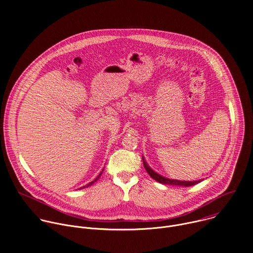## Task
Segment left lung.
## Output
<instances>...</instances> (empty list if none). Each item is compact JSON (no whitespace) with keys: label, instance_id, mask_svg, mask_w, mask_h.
<instances>
[{"label":"left lung","instance_id":"8db88e82","mask_svg":"<svg viewBox=\"0 0 253 253\" xmlns=\"http://www.w3.org/2000/svg\"><path fill=\"white\" fill-rule=\"evenodd\" d=\"M142 160H143V165H144V168L146 169L147 173L153 178L155 179L156 181H158L159 183H162V184H166V185H177V186H185V187H188V186H192V185H195V184H198L199 182H201L203 179L201 180H196V181H180V180H175V179H169V178H166V177H163L162 175L158 174L157 172H155L153 169H151L149 167V165L147 164V162L145 161V159H144V157L142 156Z\"/></svg>","mask_w":253,"mask_h":253}]
</instances>
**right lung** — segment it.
Masks as SVG:
<instances>
[{"instance_id":"add662e5","label":"right lung","mask_w":253,"mask_h":253,"mask_svg":"<svg viewBox=\"0 0 253 253\" xmlns=\"http://www.w3.org/2000/svg\"><path fill=\"white\" fill-rule=\"evenodd\" d=\"M103 171H104V169H103V170H102V171H101V172H100V174H99V175H98V176H97V177H96V178H95V179H94V180H93V181H91V182H90V183H88V184H87V185H85V186H83V187H81V188H79V189H82V188H85V187H89V186H91V185H92V184H94V183H95V182H96V181H97V180H98V179H99V178H100V176H101V175H102V173H103Z\"/></svg>"}]
</instances>
